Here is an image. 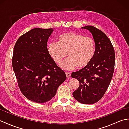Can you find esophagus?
<instances>
[{"instance_id": "obj_1", "label": "esophagus", "mask_w": 129, "mask_h": 129, "mask_svg": "<svg viewBox=\"0 0 129 129\" xmlns=\"http://www.w3.org/2000/svg\"><path fill=\"white\" fill-rule=\"evenodd\" d=\"M66 75H67V79H69L70 77L71 76V73H68V72H66Z\"/></svg>"}]
</instances>
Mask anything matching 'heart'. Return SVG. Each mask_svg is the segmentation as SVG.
<instances>
[{"label": "heart", "mask_w": 129, "mask_h": 129, "mask_svg": "<svg viewBox=\"0 0 129 129\" xmlns=\"http://www.w3.org/2000/svg\"><path fill=\"white\" fill-rule=\"evenodd\" d=\"M57 42H51L48 45V51L54 62L59 64L67 54L69 57L62 62V69L71 70L78 66L85 68L95 56L96 44L91 37L78 33L68 32L59 35Z\"/></svg>", "instance_id": "b5f03b06"}]
</instances>
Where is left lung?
Returning <instances> with one entry per match:
<instances>
[{
  "label": "left lung",
  "instance_id": "left-lung-1",
  "mask_svg": "<svg viewBox=\"0 0 129 129\" xmlns=\"http://www.w3.org/2000/svg\"><path fill=\"white\" fill-rule=\"evenodd\" d=\"M81 28L88 30L92 34L96 52L88 66L72 73V77L78 79L80 84L73 95L79 103L92 104L103 98L109 86L114 71L115 56L110 40L102 31L90 25Z\"/></svg>",
  "mask_w": 129,
  "mask_h": 129
}]
</instances>
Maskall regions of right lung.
<instances>
[{
  "label": "right lung",
  "instance_id": "add662e5",
  "mask_svg": "<svg viewBox=\"0 0 129 129\" xmlns=\"http://www.w3.org/2000/svg\"><path fill=\"white\" fill-rule=\"evenodd\" d=\"M54 30L32 29L14 48L12 65L18 86L27 99L37 103L50 100L67 79L48 51V40Z\"/></svg>",
  "mask_w": 129,
  "mask_h": 129
}]
</instances>
